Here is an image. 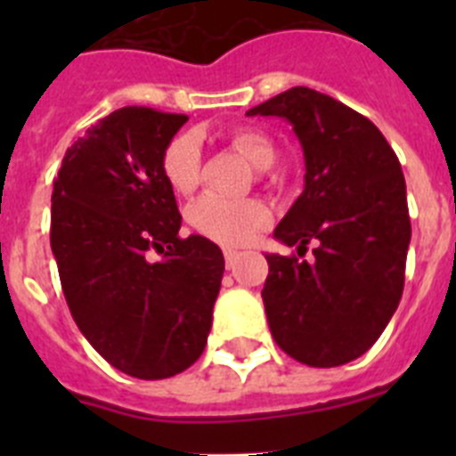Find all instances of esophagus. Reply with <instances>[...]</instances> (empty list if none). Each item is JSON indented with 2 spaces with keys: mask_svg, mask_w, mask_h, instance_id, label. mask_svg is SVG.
<instances>
[{
  "mask_svg": "<svg viewBox=\"0 0 456 456\" xmlns=\"http://www.w3.org/2000/svg\"><path fill=\"white\" fill-rule=\"evenodd\" d=\"M224 257H225V267L232 269L237 263V257H240V253L232 251V248H228V251H224Z\"/></svg>",
  "mask_w": 456,
  "mask_h": 456,
  "instance_id": "esophagus-1",
  "label": "esophagus"
}]
</instances>
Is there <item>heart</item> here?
I'll return each mask as SVG.
<instances>
[{
	"label": "heart",
	"instance_id": "b5f03b06",
	"mask_svg": "<svg viewBox=\"0 0 456 456\" xmlns=\"http://www.w3.org/2000/svg\"><path fill=\"white\" fill-rule=\"evenodd\" d=\"M235 151L247 157L257 171H267L276 162V148L272 141L257 130H235L231 134ZM199 136L193 132H183L173 136L162 152V171L167 183L178 193H191L200 183ZM267 205L256 199L228 200L208 193L189 208L187 219L200 237L224 244V247H244L269 224Z\"/></svg>",
	"mask_w": 456,
	"mask_h": 456
}]
</instances>
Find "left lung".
I'll return each instance as SVG.
<instances>
[{
	"instance_id": "left-lung-1",
	"label": "left lung",
	"mask_w": 456,
	"mask_h": 456,
	"mask_svg": "<svg viewBox=\"0 0 456 456\" xmlns=\"http://www.w3.org/2000/svg\"><path fill=\"white\" fill-rule=\"evenodd\" d=\"M247 116L292 123L305 187L273 237L305 255L269 253L263 288L276 345L310 368L363 356L384 333L404 289L411 219L400 159L372 120L331 95L294 86Z\"/></svg>"
}]
</instances>
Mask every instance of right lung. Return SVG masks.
Wrapping results in <instances>:
<instances>
[{
	"label": "right lung",
	"instance_id": "add662e5",
	"mask_svg": "<svg viewBox=\"0 0 456 456\" xmlns=\"http://www.w3.org/2000/svg\"><path fill=\"white\" fill-rule=\"evenodd\" d=\"M184 123L116 109L68 148L52 191L50 244L72 320L107 363L148 381L199 361L224 276L216 244L178 235L162 152Z\"/></svg>",
	"mask_w": 456,
	"mask_h": 456
}]
</instances>
